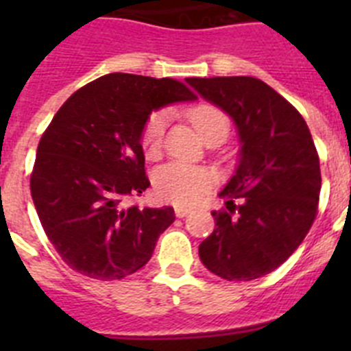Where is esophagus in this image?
I'll return each instance as SVG.
<instances>
[{
    "instance_id": "obj_1",
    "label": "esophagus",
    "mask_w": 351,
    "mask_h": 351,
    "mask_svg": "<svg viewBox=\"0 0 351 351\" xmlns=\"http://www.w3.org/2000/svg\"><path fill=\"white\" fill-rule=\"evenodd\" d=\"M190 213L191 209H188V207H176V216H178V218H184V216H188Z\"/></svg>"
}]
</instances>
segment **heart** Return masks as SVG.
I'll return each mask as SVG.
<instances>
[{"label":"heart","instance_id":"b5f03b06","mask_svg":"<svg viewBox=\"0 0 351 351\" xmlns=\"http://www.w3.org/2000/svg\"><path fill=\"white\" fill-rule=\"evenodd\" d=\"M190 119L200 137L216 128L228 130V119L214 105L200 104L190 110ZM167 121L169 114L165 110H156L145 121L142 130V149L147 158H158L163 147ZM216 182V173L207 167L190 165L182 161H172L156 169L153 176V186L161 200L178 206H191L202 197Z\"/></svg>","mask_w":351,"mask_h":351}]
</instances>
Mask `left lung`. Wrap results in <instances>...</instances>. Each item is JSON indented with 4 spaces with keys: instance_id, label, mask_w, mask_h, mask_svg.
<instances>
[{
    "instance_id": "1",
    "label": "left lung",
    "mask_w": 351,
    "mask_h": 351,
    "mask_svg": "<svg viewBox=\"0 0 351 351\" xmlns=\"http://www.w3.org/2000/svg\"><path fill=\"white\" fill-rule=\"evenodd\" d=\"M234 121L239 165L219 191L202 263L226 281H251L278 269L300 246L318 210L320 160L304 117L255 77L186 79ZM239 198V206L233 200Z\"/></svg>"
}]
</instances>
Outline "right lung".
Returning a JSON list of instances; mask_svg holds the SVG:
<instances>
[{
  "label": "right lung",
  "instance_id": "right-lung-1",
  "mask_svg": "<svg viewBox=\"0 0 351 351\" xmlns=\"http://www.w3.org/2000/svg\"><path fill=\"white\" fill-rule=\"evenodd\" d=\"M197 96L173 79L108 73L63 104L40 138L31 197L61 258L93 280L142 269L176 219L172 207H123L149 188L142 130L153 110Z\"/></svg>",
  "mask_w": 351,
  "mask_h": 351
}]
</instances>
